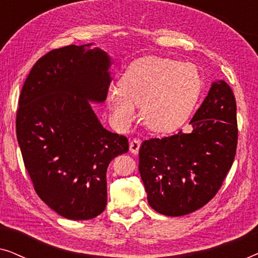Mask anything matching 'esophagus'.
Listing matches in <instances>:
<instances>
[{"instance_id":"1","label":"esophagus","mask_w":258,"mask_h":258,"mask_svg":"<svg viewBox=\"0 0 258 258\" xmlns=\"http://www.w3.org/2000/svg\"><path fill=\"white\" fill-rule=\"evenodd\" d=\"M140 148H141V141L140 140H136V139L133 140L132 142H130V144H129V149H130V151H132L134 155L139 154Z\"/></svg>"}]
</instances>
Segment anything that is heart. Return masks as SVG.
<instances>
[{
	"label": "heart",
	"instance_id": "b5f03b06",
	"mask_svg": "<svg viewBox=\"0 0 258 258\" xmlns=\"http://www.w3.org/2000/svg\"><path fill=\"white\" fill-rule=\"evenodd\" d=\"M202 91V77L196 66L175 59L146 56L134 61L107 91L112 121L126 128L143 110V121L151 132L174 133L191 115Z\"/></svg>",
	"mask_w": 258,
	"mask_h": 258
}]
</instances>
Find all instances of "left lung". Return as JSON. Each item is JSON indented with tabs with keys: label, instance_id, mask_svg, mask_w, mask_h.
<instances>
[{
	"label": "left lung",
	"instance_id": "8db88e82",
	"mask_svg": "<svg viewBox=\"0 0 258 258\" xmlns=\"http://www.w3.org/2000/svg\"><path fill=\"white\" fill-rule=\"evenodd\" d=\"M191 132L144 141L139 170L149 206L165 216H183L216 195L237 147L236 101L223 80L215 81L194 115Z\"/></svg>",
	"mask_w": 258,
	"mask_h": 258
}]
</instances>
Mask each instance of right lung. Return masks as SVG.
<instances>
[{"label":"right lung","mask_w":258,"mask_h":258,"mask_svg":"<svg viewBox=\"0 0 258 258\" xmlns=\"http://www.w3.org/2000/svg\"><path fill=\"white\" fill-rule=\"evenodd\" d=\"M112 59L93 43L54 49L23 84L16 136L35 191L68 220H91L107 206V169L129 150L103 128L90 103H103Z\"/></svg>","instance_id":"add662e5"}]
</instances>
